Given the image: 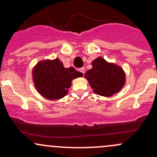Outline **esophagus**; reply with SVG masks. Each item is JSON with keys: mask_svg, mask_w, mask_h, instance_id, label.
Wrapping results in <instances>:
<instances>
[{"mask_svg": "<svg viewBox=\"0 0 157 157\" xmlns=\"http://www.w3.org/2000/svg\"><path fill=\"white\" fill-rule=\"evenodd\" d=\"M79 71H80L81 73L83 74V75H84V74H85V68H83V67H82V68H80V69H79Z\"/></svg>", "mask_w": 157, "mask_h": 157, "instance_id": "esophagus-1", "label": "esophagus"}]
</instances>
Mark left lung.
I'll use <instances>...</instances> for the list:
<instances>
[{
	"mask_svg": "<svg viewBox=\"0 0 157 157\" xmlns=\"http://www.w3.org/2000/svg\"><path fill=\"white\" fill-rule=\"evenodd\" d=\"M92 68L85 74V78L94 93L102 97H111L121 91L125 84V73L121 66L98 57L91 63Z\"/></svg>",
	"mask_w": 157,
	"mask_h": 157,
	"instance_id": "obj_1",
	"label": "left lung"
}]
</instances>
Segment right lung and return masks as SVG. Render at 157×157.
Returning a JSON list of instances; mask_svg holds the SVG:
<instances>
[{"mask_svg":"<svg viewBox=\"0 0 157 157\" xmlns=\"http://www.w3.org/2000/svg\"><path fill=\"white\" fill-rule=\"evenodd\" d=\"M32 80L35 89L48 100H59L67 94L71 81L82 77L73 67L65 68L58 58L40 60L32 68Z\"/></svg>","mask_w":157,"mask_h":157,"instance_id":"right-lung-1","label":"right lung"}]
</instances>
